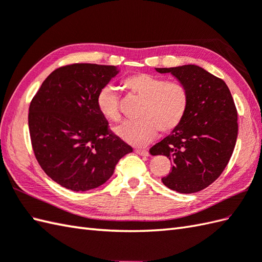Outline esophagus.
<instances>
[{"mask_svg": "<svg viewBox=\"0 0 262 262\" xmlns=\"http://www.w3.org/2000/svg\"><path fill=\"white\" fill-rule=\"evenodd\" d=\"M135 151H136V153H137L138 155H142V156H148V155H149V153H148V150H147V149H141V148H137V149H135Z\"/></svg>", "mask_w": 262, "mask_h": 262, "instance_id": "esophagus-1", "label": "esophagus"}]
</instances>
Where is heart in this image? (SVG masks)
Here are the masks:
<instances>
[{
	"mask_svg": "<svg viewBox=\"0 0 262 262\" xmlns=\"http://www.w3.org/2000/svg\"><path fill=\"white\" fill-rule=\"evenodd\" d=\"M130 94L143 99L137 121H127L116 129L126 143L144 146L162 133H169L182 124L190 105V91L183 82L168 80L147 72H136L121 79ZM96 106L106 119H121L116 89L106 84L96 95Z\"/></svg>",
	"mask_w": 262,
	"mask_h": 262,
	"instance_id": "obj_1",
	"label": "heart"
}]
</instances>
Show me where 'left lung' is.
I'll use <instances>...</instances> for the list:
<instances>
[{
  "label": "left lung",
  "instance_id": "obj_1",
  "mask_svg": "<svg viewBox=\"0 0 262 262\" xmlns=\"http://www.w3.org/2000/svg\"><path fill=\"white\" fill-rule=\"evenodd\" d=\"M171 74L190 91V105L182 124L149 149L173 163L164 185L179 193H195L221 175L238 137V113L222 79L195 64L155 68Z\"/></svg>",
  "mask_w": 262,
  "mask_h": 262
}]
</instances>
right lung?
I'll return each mask as SVG.
<instances>
[{
    "label": "right lung",
    "mask_w": 262,
    "mask_h": 262,
    "mask_svg": "<svg viewBox=\"0 0 262 262\" xmlns=\"http://www.w3.org/2000/svg\"><path fill=\"white\" fill-rule=\"evenodd\" d=\"M119 72L115 66L74 63L52 71L29 108L35 159L58 184L75 192L93 190L111 179L128 144L109 129L96 95Z\"/></svg>",
    "instance_id": "1"
}]
</instances>
